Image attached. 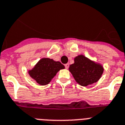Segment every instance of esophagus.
Listing matches in <instances>:
<instances>
[{
    "label": "esophagus",
    "instance_id": "1",
    "mask_svg": "<svg viewBox=\"0 0 125 125\" xmlns=\"http://www.w3.org/2000/svg\"><path fill=\"white\" fill-rule=\"evenodd\" d=\"M65 69H67L68 68H69V63H66V64L65 65Z\"/></svg>",
    "mask_w": 125,
    "mask_h": 125
}]
</instances>
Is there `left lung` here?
<instances>
[{
    "instance_id": "8db88e82",
    "label": "left lung",
    "mask_w": 125,
    "mask_h": 125,
    "mask_svg": "<svg viewBox=\"0 0 125 125\" xmlns=\"http://www.w3.org/2000/svg\"><path fill=\"white\" fill-rule=\"evenodd\" d=\"M69 69L76 82L84 87L98 82L104 71L101 64L82 54L74 58V63Z\"/></svg>"
}]
</instances>
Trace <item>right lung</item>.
Segmentation results:
<instances>
[{
	"label": "right lung",
	"mask_w": 125,
	"mask_h": 125,
	"mask_svg": "<svg viewBox=\"0 0 125 125\" xmlns=\"http://www.w3.org/2000/svg\"><path fill=\"white\" fill-rule=\"evenodd\" d=\"M65 66L60 62L43 58L38 61L34 67L29 71L30 76L40 85H45L50 83L60 70L63 69Z\"/></svg>",
	"instance_id": "obj_1"
}]
</instances>
